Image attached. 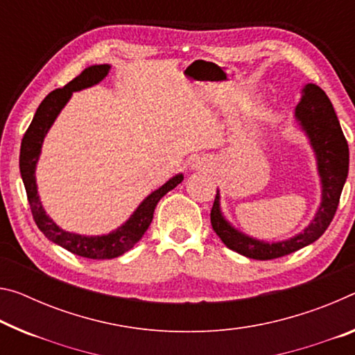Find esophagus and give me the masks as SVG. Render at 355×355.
<instances>
[{"label": "esophagus", "mask_w": 355, "mask_h": 355, "mask_svg": "<svg viewBox=\"0 0 355 355\" xmlns=\"http://www.w3.org/2000/svg\"><path fill=\"white\" fill-rule=\"evenodd\" d=\"M196 167H200V166H204V161H196V164H194Z\"/></svg>", "instance_id": "obj_1"}]
</instances>
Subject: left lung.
Returning a JSON list of instances; mask_svg holds the SVG:
<instances>
[{
    "mask_svg": "<svg viewBox=\"0 0 355 355\" xmlns=\"http://www.w3.org/2000/svg\"><path fill=\"white\" fill-rule=\"evenodd\" d=\"M295 116L299 118L303 131L308 134L318 157V171L322 183V204L313 223L302 234L279 243H266L246 237L230 226L219 210V191H216L210 211L211 227L229 250L237 251L239 254L250 259L270 261V259L288 256L316 241L330 226L340 204L341 191L349 171V147L341 131L334 105L324 89L314 83H308L303 88V96L295 109Z\"/></svg>",
    "mask_w": 355,
    "mask_h": 355,
    "instance_id": "1",
    "label": "left lung"
}]
</instances>
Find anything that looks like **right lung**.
I'll return each instance as SVG.
<instances>
[{"label": "right lung", "mask_w": 355, "mask_h": 355, "mask_svg": "<svg viewBox=\"0 0 355 355\" xmlns=\"http://www.w3.org/2000/svg\"><path fill=\"white\" fill-rule=\"evenodd\" d=\"M109 69V64L89 66L80 76L71 80L63 88H56L52 93H49L41 105L37 107L35 118H33L31 125L28 126L20 145V173L36 226L53 243L63 246L64 250L71 251L72 254L88 259H114L131 250L144 237V234L147 232L151 219H153L157 202L168 191L175 188L178 183H182L183 180L182 173L168 180L166 184H162L159 189L151 193L139 205L134 215L121 227H118L109 235H103V237H83V235L64 232L46 215L41 200H39L35 178V168L39 153H41L44 137H46L47 131L55 121L56 115L60 114V110L69 101L72 92L96 85L107 76Z\"/></svg>", "instance_id": "add662e5"}]
</instances>
